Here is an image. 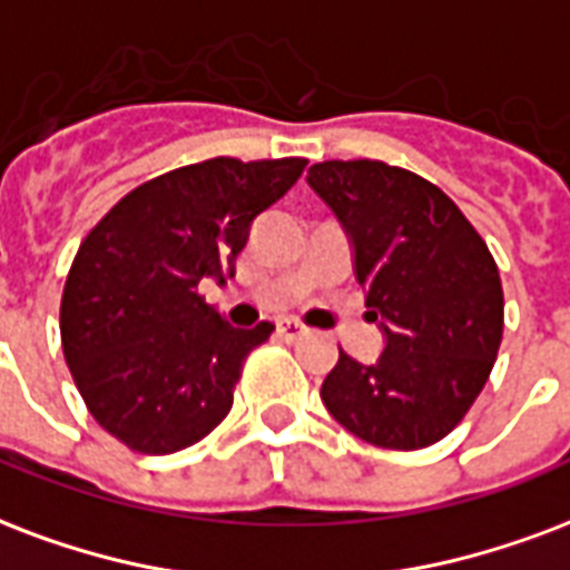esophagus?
Masks as SVG:
<instances>
[{
	"instance_id": "1",
	"label": "esophagus",
	"mask_w": 570,
	"mask_h": 570,
	"mask_svg": "<svg viewBox=\"0 0 570 570\" xmlns=\"http://www.w3.org/2000/svg\"><path fill=\"white\" fill-rule=\"evenodd\" d=\"M277 334L284 337V341H302L307 328H304L298 320H284V323H277Z\"/></svg>"
}]
</instances>
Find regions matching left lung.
I'll return each instance as SVG.
<instances>
[{
	"label": "left lung",
	"mask_w": 570,
	"mask_h": 570,
	"mask_svg": "<svg viewBox=\"0 0 570 570\" xmlns=\"http://www.w3.org/2000/svg\"><path fill=\"white\" fill-rule=\"evenodd\" d=\"M307 185L353 247L380 358L341 353L325 410L382 449L449 436L484 389L502 343V281L484 238L436 185L382 160H323Z\"/></svg>",
	"instance_id": "obj_1"
}]
</instances>
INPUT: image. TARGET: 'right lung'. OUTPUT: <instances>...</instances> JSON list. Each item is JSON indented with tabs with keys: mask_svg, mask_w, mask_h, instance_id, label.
<instances>
[{
	"mask_svg": "<svg viewBox=\"0 0 570 570\" xmlns=\"http://www.w3.org/2000/svg\"><path fill=\"white\" fill-rule=\"evenodd\" d=\"M307 160L212 158L134 188L82 238L62 293L65 362L107 433L173 454L227 419L247 353L272 323L233 328L197 286L236 275L256 215Z\"/></svg>",
	"mask_w": 570,
	"mask_h": 570,
	"instance_id": "add662e5",
	"label": "right lung"
}]
</instances>
